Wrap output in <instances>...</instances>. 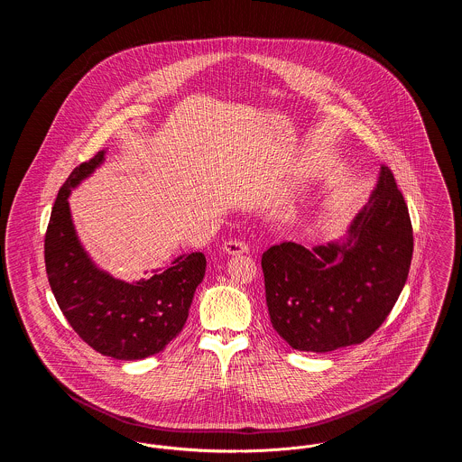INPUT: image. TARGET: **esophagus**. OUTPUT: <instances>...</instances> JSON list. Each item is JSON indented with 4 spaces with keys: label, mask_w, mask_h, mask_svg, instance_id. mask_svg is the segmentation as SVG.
<instances>
[{
    "label": "esophagus",
    "mask_w": 462,
    "mask_h": 462,
    "mask_svg": "<svg viewBox=\"0 0 462 462\" xmlns=\"http://www.w3.org/2000/svg\"><path fill=\"white\" fill-rule=\"evenodd\" d=\"M223 251L226 254H244V253L249 251V245L244 241H239V239H230V241L223 244Z\"/></svg>",
    "instance_id": "esophagus-1"
}]
</instances>
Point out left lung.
<instances>
[{"label": "left lung", "instance_id": "obj_1", "mask_svg": "<svg viewBox=\"0 0 462 462\" xmlns=\"http://www.w3.org/2000/svg\"><path fill=\"white\" fill-rule=\"evenodd\" d=\"M414 237L405 199L381 166L369 204L345 242L307 249L282 242L262 258L270 322L300 352L360 345L390 315L405 286Z\"/></svg>", "mask_w": 462, "mask_h": 462}]
</instances>
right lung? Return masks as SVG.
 <instances>
[{"label": "right lung", "instance_id": "1", "mask_svg": "<svg viewBox=\"0 0 462 462\" xmlns=\"http://www.w3.org/2000/svg\"><path fill=\"white\" fill-rule=\"evenodd\" d=\"M104 154L74 168L59 190L44 236L46 275L67 322L88 346L116 360H142L164 350L183 329L206 256H180L164 272L133 284L97 268L78 241L67 198Z\"/></svg>", "mask_w": 462, "mask_h": 462}]
</instances>
